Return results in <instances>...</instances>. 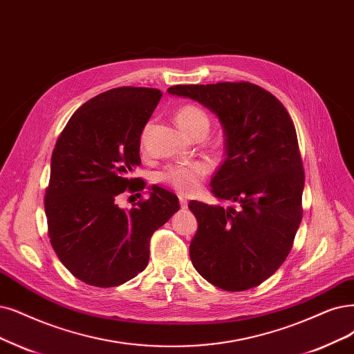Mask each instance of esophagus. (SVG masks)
<instances>
[{
	"label": "esophagus",
	"instance_id": "esophagus-1",
	"mask_svg": "<svg viewBox=\"0 0 354 354\" xmlns=\"http://www.w3.org/2000/svg\"><path fill=\"white\" fill-rule=\"evenodd\" d=\"M179 204H180V208H187L188 207V200L184 198V197H179Z\"/></svg>",
	"mask_w": 354,
	"mask_h": 354
}]
</instances>
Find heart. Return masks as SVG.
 <instances>
[{"mask_svg": "<svg viewBox=\"0 0 354 354\" xmlns=\"http://www.w3.org/2000/svg\"><path fill=\"white\" fill-rule=\"evenodd\" d=\"M178 125L194 136L200 129H208L210 120L207 113L195 104H185L176 112ZM149 128H144L141 140L144 141ZM213 170V162L207 157L191 162H182L172 166H167L159 174V180L180 195H192L197 192L207 175Z\"/></svg>", "mask_w": 354, "mask_h": 354, "instance_id": "heart-1", "label": "heart"}]
</instances>
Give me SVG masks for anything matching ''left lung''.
<instances>
[{
	"mask_svg": "<svg viewBox=\"0 0 354 354\" xmlns=\"http://www.w3.org/2000/svg\"><path fill=\"white\" fill-rule=\"evenodd\" d=\"M167 91L216 113L226 137V157L210 185L216 198L233 205L188 204L198 221L192 266L218 289H252L284 263L304 216L305 172L292 118L276 96L248 82Z\"/></svg>",
	"mask_w": 354,
	"mask_h": 354,
	"instance_id": "left-lung-1",
	"label": "left lung"
}]
</instances>
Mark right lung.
<instances>
[{"label":"right lung","instance_id":"add662e5","mask_svg":"<svg viewBox=\"0 0 354 354\" xmlns=\"http://www.w3.org/2000/svg\"><path fill=\"white\" fill-rule=\"evenodd\" d=\"M160 97L149 87L103 91L74 112L52 151L45 192L50 245L90 286L134 279L149 264L153 233L179 210L176 195L156 185L131 210L118 205L124 191L146 188L133 172L141 165L142 128Z\"/></svg>","mask_w":354,"mask_h":354}]
</instances>
